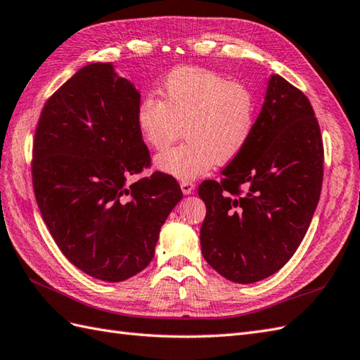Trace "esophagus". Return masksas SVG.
Segmentation results:
<instances>
[{"instance_id": "obj_1", "label": "esophagus", "mask_w": 360, "mask_h": 360, "mask_svg": "<svg viewBox=\"0 0 360 360\" xmlns=\"http://www.w3.org/2000/svg\"><path fill=\"white\" fill-rule=\"evenodd\" d=\"M181 190L184 195H191L193 190H195V184L190 182V181H182L181 182Z\"/></svg>"}]
</instances>
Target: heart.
<instances>
[{
  "mask_svg": "<svg viewBox=\"0 0 360 360\" xmlns=\"http://www.w3.org/2000/svg\"><path fill=\"white\" fill-rule=\"evenodd\" d=\"M162 101L144 97L136 108V127L153 149H164L181 135L186 143L155 156V167L188 181L214 164L233 162L255 129L257 101L250 88L214 71L186 67L172 71L161 89Z\"/></svg>",
  "mask_w": 360,
  "mask_h": 360,
  "instance_id": "1",
  "label": "heart"
}]
</instances>
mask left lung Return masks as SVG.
Returning <instances> with one entry per match:
<instances>
[{
  "label": "left lung",
  "mask_w": 360,
  "mask_h": 360,
  "mask_svg": "<svg viewBox=\"0 0 360 360\" xmlns=\"http://www.w3.org/2000/svg\"><path fill=\"white\" fill-rule=\"evenodd\" d=\"M324 147L309 98L271 75L250 143L222 170L204 181L199 196L207 216L200 248L226 280L251 284L290 260L315 213Z\"/></svg>",
  "instance_id": "left-lung-1"
}]
</instances>
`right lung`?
<instances>
[{
	"label": "right lung",
	"mask_w": 360,
	"mask_h": 360,
	"mask_svg": "<svg viewBox=\"0 0 360 360\" xmlns=\"http://www.w3.org/2000/svg\"><path fill=\"white\" fill-rule=\"evenodd\" d=\"M141 94L110 62L80 68L47 100L33 141V190L62 254L85 274L118 283L155 255L182 191L153 173L136 127Z\"/></svg>",
	"instance_id": "add662e5"
}]
</instances>
